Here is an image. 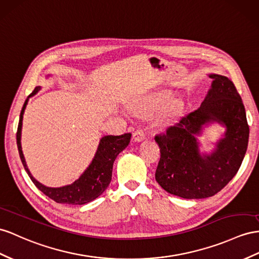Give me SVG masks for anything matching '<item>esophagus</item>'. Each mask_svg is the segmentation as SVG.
<instances>
[{
	"label": "esophagus",
	"mask_w": 259,
	"mask_h": 259,
	"mask_svg": "<svg viewBox=\"0 0 259 259\" xmlns=\"http://www.w3.org/2000/svg\"><path fill=\"white\" fill-rule=\"evenodd\" d=\"M145 138V134L142 129H138L134 132V140L135 142H140Z\"/></svg>",
	"instance_id": "obj_1"
}]
</instances>
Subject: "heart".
I'll return each instance as SVG.
<instances>
[{
    "label": "heart",
    "instance_id": "obj_1",
    "mask_svg": "<svg viewBox=\"0 0 259 259\" xmlns=\"http://www.w3.org/2000/svg\"><path fill=\"white\" fill-rule=\"evenodd\" d=\"M166 102V97L161 98L160 101L156 102L155 104H150V105H145V106H141V107H139L137 110H139L140 112L144 115H148V116H152L156 114V112L162 108V105ZM177 108L178 106L176 103H171L169 104L166 108L164 109V111L162 112V115L160 116V118L156 120V127L158 128H164L166 127L168 124V122L171 120V118H173L176 112H177Z\"/></svg>",
    "mask_w": 259,
    "mask_h": 259
}]
</instances>
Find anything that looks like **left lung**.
Masks as SVG:
<instances>
[{
  "mask_svg": "<svg viewBox=\"0 0 259 259\" xmlns=\"http://www.w3.org/2000/svg\"><path fill=\"white\" fill-rule=\"evenodd\" d=\"M211 88L200 107L155 137L161 158L155 180L167 193L184 199L214 196L235 176L247 150L249 128L242 98L227 76L209 74ZM212 123L226 128L210 155L200 151L198 136Z\"/></svg>",
  "mask_w": 259,
  "mask_h": 259,
  "instance_id": "left-lung-1",
  "label": "left lung"
}]
</instances>
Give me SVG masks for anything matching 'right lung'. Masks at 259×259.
Returning a JSON list of instances; mask_svg holds the SVG:
<instances>
[{"label":"right lung","mask_w":259,"mask_h":259,"mask_svg":"<svg viewBox=\"0 0 259 259\" xmlns=\"http://www.w3.org/2000/svg\"><path fill=\"white\" fill-rule=\"evenodd\" d=\"M40 89V86H37L34 92L27 97L22 108L21 116H19L16 141L19 157H21L24 168L27 171L28 176L30 177L31 182L35 184V186L56 202L66 204H85L91 202L101 196L105 189L108 187L111 181L112 165H114V162L118 154L128 147V144L130 143L131 134H124L122 136L103 137L101 141H99L94 158L92 160L89 167L84 170V173L74 183L57 188L45 186L41 183L36 181L34 176L30 174L27 164H26L25 161L21 143L24 111L26 109V106H27L28 99L31 96H34Z\"/></svg>","instance_id":"obj_1"}]
</instances>
